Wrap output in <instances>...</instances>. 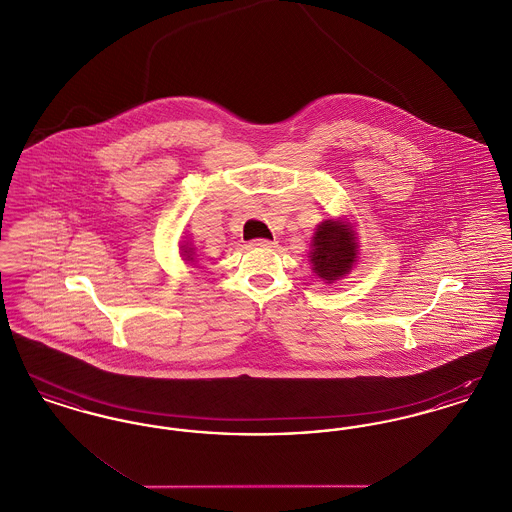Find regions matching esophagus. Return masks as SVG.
I'll return each mask as SVG.
<instances>
[{"label": "esophagus", "mask_w": 512, "mask_h": 512, "mask_svg": "<svg viewBox=\"0 0 512 512\" xmlns=\"http://www.w3.org/2000/svg\"><path fill=\"white\" fill-rule=\"evenodd\" d=\"M249 245L255 247V249H270V247H276L278 242H272V240H253Z\"/></svg>", "instance_id": "obj_1"}]
</instances>
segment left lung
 <instances>
[{"mask_svg":"<svg viewBox=\"0 0 512 512\" xmlns=\"http://www.w3.org/2000/svg\"><path fill=\"white\" fill-rule=\"evenodd\" d=\"M361 255L359 234L349 217L322 220L311 238L309 263L324 284L343 280Z\"/></svg>","mask_w":512,"mask_h":512,"instance_id":"obj_1","label":"left lung"}]
</instances>
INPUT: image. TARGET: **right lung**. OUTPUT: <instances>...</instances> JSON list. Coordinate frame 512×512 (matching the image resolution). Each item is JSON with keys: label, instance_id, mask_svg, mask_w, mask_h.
Returning <instances> with one entry per match:
<instances>
[{"label": "right lung", "instance_id": "obj_1", "mask_svg": "<svg viewBox=\"0 0 512 512\" xmlns=\"http://www.w3.org/2000/svg\"><path fill=\"white\" fill-rule=\"evenodd\" d=\"M178 247H180V257H182V261H184L188 267H199L197 255H195V247L192 245V242H180Z\"/></svg>", "mask_w": 512, "mask_h": 512}]
</instances>
